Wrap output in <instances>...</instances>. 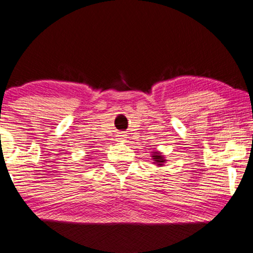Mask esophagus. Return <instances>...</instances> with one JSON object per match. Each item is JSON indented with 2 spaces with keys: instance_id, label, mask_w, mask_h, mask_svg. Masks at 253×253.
<instances>
[{
  "instance_id": "esophagus-1",
  "label": "esophagus",
  "mask_w": 253,
  "mask_h": 253,
  "mask_svg": "<svg viewBox=\"0 0 253 253\" xmlns=\"http://www.w3.org/2000/svg\"><path fill=\"white\" fill-rule=\"evenodd\" d=\"M117 139H119V141H124V134H120Z\"/></svg>"
}]
</instances>
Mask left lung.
<instances>
[{"mask_svg":"<svg viewBox=\"0 0 253 253\" xmlns=\"http://www.w3.org/2000/svg\"><path fill=\"white\" fill-rule=\"evenodd\" d=\"M152 158H153L154 162H157L159 166H162V164H164V162L166 161L165 158L160 154V152H153V155H152Z\"/></svg>","mask_w":253,"mask_h":253,"instance_id":"obj_1","label":"left lung"}]
</instances>
